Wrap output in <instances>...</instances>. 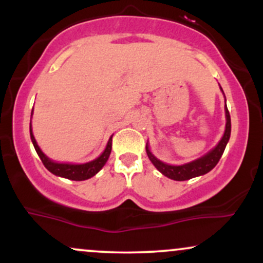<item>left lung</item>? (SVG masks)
<instances>
[{
  "label": "left lung",
  "instance_id": "obj_1",
  "mask_svg": "<svg viewBox=\"0 0 263 263\" xmlns=\"http://www.w3.org/2000/svg\"><path fill=\"white\" fill-rule=\"evenodd\" d=\"M222 91V89H221ZM226 101V100H225ZM225 116H226V126H225V132L220 142L216 144L215 148H213L210 152H208L206 155L200 157V158L195 159V161L185 163V164L182 165H171L167 164V163H163L157 159L155 156L151 153L148 143L146 144V152L147 156H148L149 161L153 163V165L158 170L163 176L171 178L173 180H188L192 179V178L203 176V174H206L208 172H210L218 164V162L221 158L222 153H224L226 144H228L229 140H230V134H231V119L230 114H229L228 106H226L225 102Z\"/></svg>",
  "mask_w": 263,
  "mask_h": 263
}]
</instances>
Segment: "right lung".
Masks as SVG:
<instances>
[{
    "label": "right lung",
    "instance_id": "1",
    "mask_svg": "<svg viewBox=\"0 0 263 263\" xmlns=\"http://www.w3.org/2000/svg\"><path fill=\"white\" fill-rule=\"evenodd\" d=\"M33 114V110H32ZM29 134H31V140L33 142V146H34L35 151H37L39 158L43 162L44 167L47 168L50 173L55 174L58 177L66 178V179L70 180H86L89 178H91L98 173L105 165V163L107 162L108 157L111 153V147H112V137H110V140L107 142V146L105 148L104 152L101 153L100 157H98L96 159H93L91 162L84 163V164H70V163H57L52 161V159L48 158L47 156L42 152L41 148L38 147L37 142H35L34 136L32 132V125H29Z\"/></svg>",
    "mask_w": 263,
    "mask_h": 263
}]
</instances>
